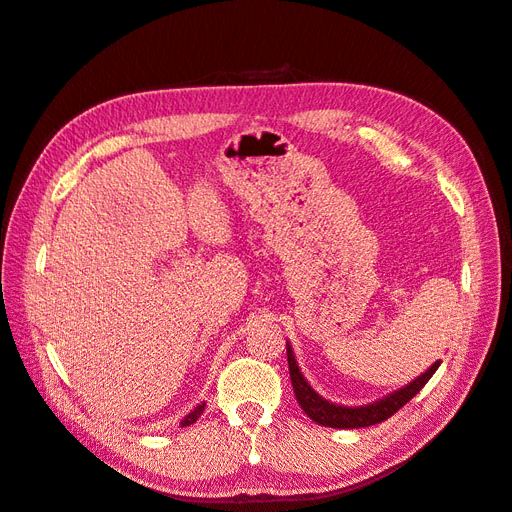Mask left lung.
I'll list each match as a JSON object with an SVG mask.
<instances>
[{
  "mask_svg": "<svg viewBox=\"0 0 512 512\" xmlns=\"http://www.w3.org/2000/svg\"><path fill=\"white\" fill-rule=\"evenodd\" d=\"M286 355H288L290 381H293L297 403L301 405L303 411H306V416L310 420H314L316 424L329 426V428H364V426H372V424H379L383 420H388L390 416H394V413L400 407L407 405L409 400L424 388L428 379L435 375V370L441 364V359H437V362L431 368H426L420 377H416L411 383L403 385L400 390L390 392L388 396H383L379 400H372V403H368V405L347 407V405L331 403V400L323 398L319 392L312 388L308 379L303 377V372L297 364L290 342H286Z\"/></svg>",
  "mask_w": 512,
  "mask_h": 512,
  "instance_id": "obj_1",
  "label": "left lung"
}]
</instances>
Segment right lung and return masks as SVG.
I'll return each instance as SVG.
<instances>
[{
	"instance_id": "right-lung-1",
	"label": "right lung",
	"mask_w": 512,
	"mask_h": 512,
	"mask_svg": "<svg viewBox=\"0 0 512 512\" xmlns=\"http://www.w3.org/2000/svg\"><path fill=\"white\" fill-rule=\"evenodd\" d=\"M204 407H206V403H200V405L193 407V409L187 413V416L181 420V426H189V424L196 422V420L200 418V413L204 411Z\"/></svg>"
}]
</instances>
